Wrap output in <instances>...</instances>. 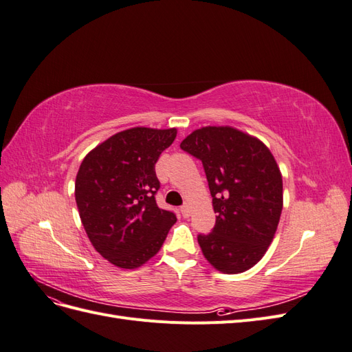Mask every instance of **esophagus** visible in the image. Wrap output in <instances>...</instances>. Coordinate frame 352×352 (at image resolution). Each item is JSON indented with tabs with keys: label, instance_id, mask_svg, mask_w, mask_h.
Listing matches in <instances>:
<instances>
[{
	"label": "esophagus",
	"instance_id": "34e87169",
	"mask_svg": "<svg viewBox=\"0 0 352 352\" xmlns=\"http://www.w3.org/2000/svg\"><path fill=\"white\" fill-rule=\"evenodd\" d=\"M180 212H182V216H184L185 219H188V217L190 216V207H189L188 204H185L182 208H180Z\"/></svg>",
	"mask_w": 352,
	"mask_h": 352
}]
</instances>
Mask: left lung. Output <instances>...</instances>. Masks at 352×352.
I'll use <instances>...</instances> for the list:
<instances>
[{
	"mask_svg": "<svg viewBox=\"0 0 352 352\" xmlns=\"http://www.w3.org/2000/svg\"><path fill=\"white\" fill-rule=\"evenodd\" d=\"M204 166L217 212L216 226L198 243L225 274L243 273L267 252L283 208L280 168L258 138L233 126H204L180 142Z\"/></svg>",
	"mask_w": 352,
	"mask_h": 352,
	"instance_id": "obj_1",
	"label": "left lung"
}]
</instances>
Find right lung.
Returning a JSON list of instances; mask_svg holds the SVG:
<instances>
[{"label":"right lung","instance_id":"right-lung-1","mask_svg":"<svg viewBox=\"0 0 352 352\" xmlns=\"http://www.w3.org/2000/svg\"><path fill=\"white\" fill-rule=\"evenodd\" d=\"M176 135V127H131L98 144L80 163L74 197L82 225L95 251L116 267L133 270L151 260L176 223L154 198L155 163Z\"/></svg>","mask_w":352,"mask_h":352}]
</instances>
